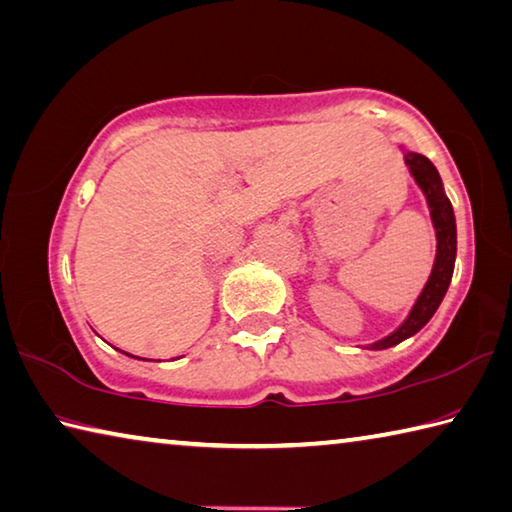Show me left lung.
I'll return each instance as SVG.
<instances>
[{"label":"left lung","mask_w":512,"mask_h":512,"mask_svg":"<svg viewBox=\"0 0 512 512\" xmlns=\"http://www.w3.org/2000/svg\"><path fill=\"white\" fill-rule=\"evenodd\" d=\"M405 163L410 165L416 183L421 185V190L425 192L427 206H430L432 212V224L436 228V259L430 280H427L423 293L418 295L412 313L407 315V320L392 333V336L374 342L371 349L394 347L405 338L414 336L416 331H421L425 324L430 322L436 309H439L445 291H448L454 273V257H457V224H454L452 203L445 197L439 172H436V167L427 156L416 152H407Z\"/></svg>","instance_id":"1"}]
</instances>
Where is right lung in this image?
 <instances>
[{
	"instance_id": "right-lung-1",
	"label": "right lung",
	"mask_w": 512,
	"mask_h": 512,
	"mask_svg": "<svg viewBox=\"0 0 512 512\" xmlns=\"http://www.w3.org/2000/svg\"><path fill=\"white\" fill-rule=\"evenodd\" d=\"M123 353H125V351H123ZM127 356H129V353H127Z\"/></svg>"
}]
</instances>
